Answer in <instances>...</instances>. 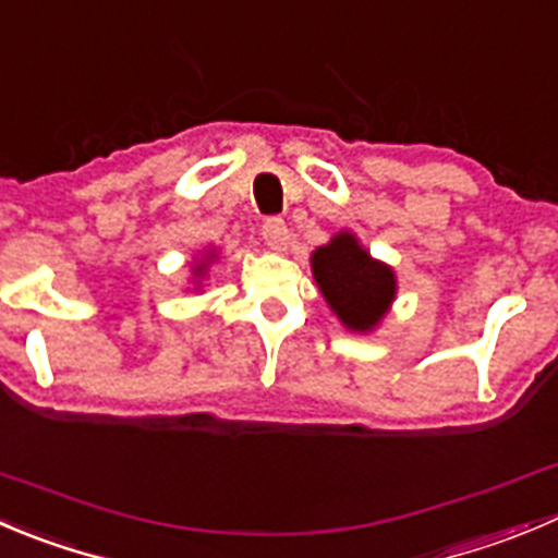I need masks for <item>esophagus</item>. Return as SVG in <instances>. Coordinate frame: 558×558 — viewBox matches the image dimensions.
I'll list each match as a JSON object with an SVG mask.
<instances>
[{
	"label": "esophagus",
	"instance_id": "34e87169",
	"mask_svg": "<svg viewBox=\"0 0 558 558\" xmlns=\"http://www.w3.org/2000/svg\"><path fill=\"white\" fill-rule=\"evenodd\" d=\"M262 240L267 242V247L272 251H283L289 245V226L283 218H267L262 226Z\"/></svg>",
	"mask_w": 558,
	"mask_h": 558
}]
</instances>
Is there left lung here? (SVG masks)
I'll list each match as a JSON object with an SVG mask.
<instances>
[{"label": "left lung", "mask_w": 558, "mask_h": 558, "mask_svg": "<svg viewBox=\"0 0 558 558\" xmlns=\"http://www.w3.org/2000/svg\"><path fill=\"white\" fill-rule=\"evenodd\" d=\"M313 278L340 322L349 329H373L395 296V275L373 262L351 234H338L311 258Z\"/></svg>", "instance_id": "obj_1"}]
</instances>
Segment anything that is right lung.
<instances>
[{
    "label": "right lung",
    "mask_w": 558,
    "mask_h": 558,
    "mask_svg": "<svg viewBox=\"0 0 558 558\" xmlns=\"http://www.w3.org/2000/svg\"><path fill=\"white\" fill-rule=\"evenodd\" d=\"M202 269H204V264H202V267H198V272H202Z\"/></svg>",
    "instance_id": "right-lung-1"
}]
</instances>
